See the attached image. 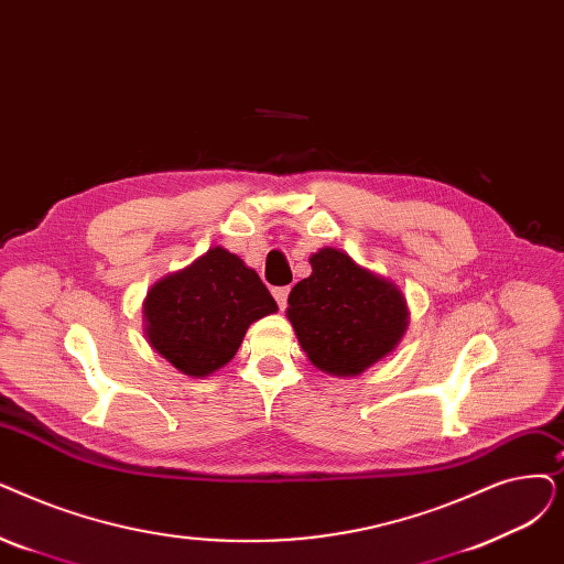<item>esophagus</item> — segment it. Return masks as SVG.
Segmentation results:
<instances>
[{
  "mask_svg": "<svg viewBox=\"0 0 564 564\" xmlns=\"http://www.w3.org/2000/svg\"><path fill=\"white\" fill-rule=\"evenodd\" d=\"M272 295H274L276 304H279L281 308H285V306H288V295H290V288H288V285H283V288H274V290H272Z\"/></svg>",
  "mask_w": 564,
  "mask_h": 564,
  "instance_id": "obj_1",
  "label": "esophagus"
}]
</instances>
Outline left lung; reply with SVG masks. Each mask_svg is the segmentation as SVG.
I'll use <instances>...</instances> for the list:
<instances>
[{"mask_svg":"<svg viewBox=\"0 0 564 564\" xmlns=\"http://www.w3.org/2000/svg\"><path fill=\"white\" fill-rule=\"evenodd\" d=\"M308 262L311 276L290 290L288 321L315 369L361 376L397 350L410 325L403 290L334 247Z\"/></svg>","mask_w":564,"mask_h":564,"instance_id":"8db88e82","label":"left lung"}]
</instances>
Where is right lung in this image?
<instances>
[{
  "instance_id": "right-lung-1",
  "label": "right lung",
  "mask_w": 564,
  "mask_h": 564,
  "mask_svg": "<svg viewBox=\"0 0 564 564\" xmlns=\"http://www.w3.org/2000/svg\"><path fill=\"white\" fill-rule=\"evenodd\" d=\"M279 306L239 256L212 247L159 279L142 302L150 348L188 378H207L237 355L247 329Z\"/></svg>"
}]
</instances>
